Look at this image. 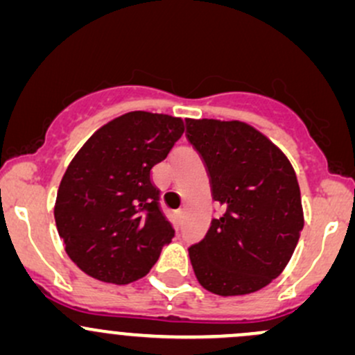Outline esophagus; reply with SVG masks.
<instances>
[{
	"mask_svg": "<svg viewBox=\"0 0 355 355\" xmlns=\"http://www.w3.org/2000/svg\"><path fill=\"white\" fill-rule=\"evenodd\" d=\"M177 216H178V219H184V217H185V209H178Z\"/></svg>",
	"mask_w": 355,
	"mask_h": 355,
	"instance_id": "1",
	"label": "esophagus"
}]
</instances>
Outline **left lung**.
<instances>
[{
    "label": "left lung",
    "mask_w": 355,
    "mask_h": 355,
    "mask_svg": "<svg viewBox=\"0 0 355 355\" xmlns=\"http://www.w3.org/2000/svg\"><path fill=\"white\" fill-rule=\"evenodd\" d=\"M187 138L224 209L189 249L193 272L210 293H254L282 275L298 244L305 220L297 173L275 143L243 121L187 119Z\"/></svg>",
    "instance_id": "8db88e82"
}]
</instances>
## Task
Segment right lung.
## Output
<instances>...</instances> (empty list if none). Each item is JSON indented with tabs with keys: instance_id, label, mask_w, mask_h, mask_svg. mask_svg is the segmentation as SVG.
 Listing matches in <instances>:
<instances>
[{
	"instance_id": "add662e5",
	"label": "right lung",
	"mask_w": 355,
	"mask_h": 355,
	"mask_svg": "<svg viewBox=\"0 0 355 355\" xmlns=\"http://www.w3.org/2000/svg\"><path fill=\"white\" fill-rule=\"evenodd\" d=\"M182 118L133 111L109 121L77 151L57 192L55 224L85 275L128 285L153 268L175 236L151 170L184 135Z\"/></svg>"
}]
</instances>
